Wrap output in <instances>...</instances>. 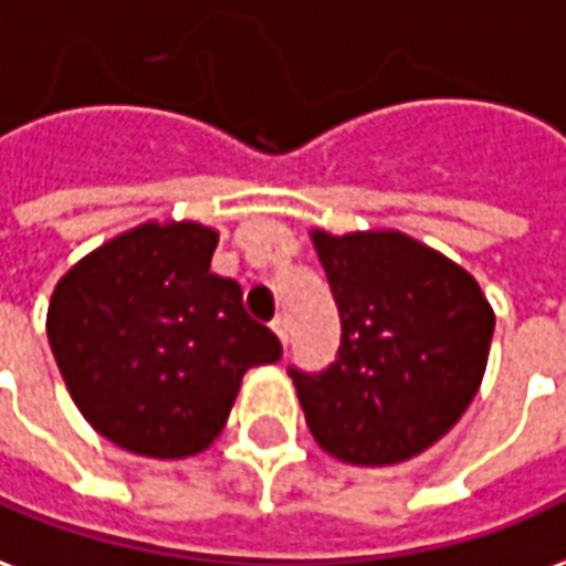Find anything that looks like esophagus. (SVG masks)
<instances>
[{
    "instance_id": "34e87169",
    "label": "esophagus",
    "mask_w": 566,
    "mask_h": 566,
    "mask_svg": "<svg viewBox=\"0 0 566 566\" xmlns=\"http://www.w3.org/2000/svg\"><path fill=\"white\" fill-rule=\"evenodd\" d=\"M271 332L277 334V340L283 346L289 344V325H286V319H283V316H277V319H274V323H271Z\"/></svg>"
}]
</instances>
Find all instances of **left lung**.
<instances>
[{"label": "left lung", "mask_w": 566, "mask_h": 566, "mask_svg": "<svg viewBox=\"0 0 566 566\" xmlns=\"http://www.w3.org/2000/svg\"><path fill=\"white\" fill-rule=\"evenodd\" d=\"M311 238L344 334L328 370H289L307 428L346 464H401L434 447L480 391L492 304L464 268L410 234Z\"/></svg>", "instance_id": "1"}]
</instances>
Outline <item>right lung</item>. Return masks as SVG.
Wrapping results in <instances>:
<instances>
[{
	"label": "right lung",
	"instance_id": "obj_1",
	"mask_svg": "<svg viewBox=\"0 0 566 566\" xmlns=\"http://www.w3.org/2000/svg\"><path fill=\"white\" fill-rule=\"evenodd\" d=\"M220 232L150 220L65 271L48 340L77 410L144 458H189L220 437L243 374L280 340L243 311L241 286L210 274Z\"/></svg>",
	"mask_w": 566,
	"mask_h": 566
}]
</instances>
